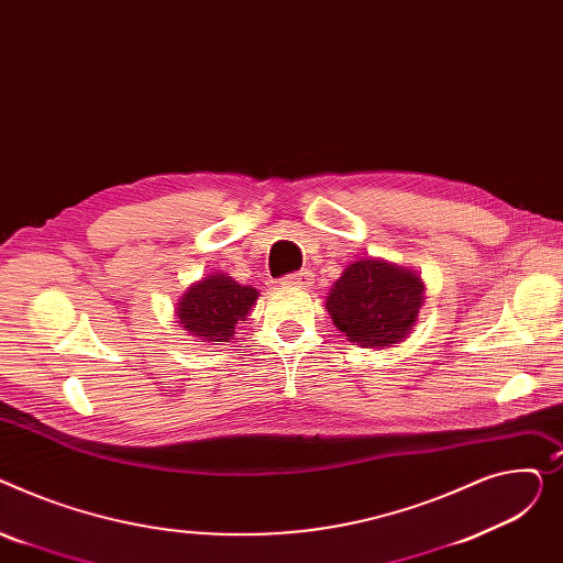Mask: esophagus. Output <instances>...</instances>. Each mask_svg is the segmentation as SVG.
<instances>
[{
    "label": "esophagus",
    "instance_id": "obj_1",
    "mask_svg": "<svg viewBox=\"0 0 563 563\" xmlns=\"http://www.w3.org/2000/svg\"><path fill=\"white\" fill-rule=\"evenodd\" d=\"M282 284L284 286H292V288H309L313 284V273L311 271H300V273L284 277Z\"/></svg>",
    "mask_w": 563,
    "mask_h": 563
}]
</instances>
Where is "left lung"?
<instances>
[{
  "mask_svg": "<svg viewBox=\"0 0 563 563\" xmlns=\"http://www.w3.org/2000/svg\"><path fill=\"white\" fill-rule=\"evenodd\" d=\"M422 305L424 282L416 271L363 256L329 288L324 309L350 343L386 350L413 334Z\"/></svg>",
  "mask_w": 563,
  "mask_h": 563,
  "instance_id": "1",
  "label": "left lung"
}]
</instances>
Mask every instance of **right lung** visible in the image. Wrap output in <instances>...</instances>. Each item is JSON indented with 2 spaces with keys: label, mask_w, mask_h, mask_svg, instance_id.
<instances>
[{
  "label": "right lung",
  "mask_w": 563,
  "mask_h": 563,
  "mask_svg": "<svg viewBox=\"0 0 563 563\" xmlns=\"http://www.w3.org/2000/svg\"><path fill=\"white\" fill-rule=\"evenodd\" d=\"M258 290L241 286L224 273H211L188 286L175 307L177 322L197 343L222 345L234 339V329L247 320Z\"/></svg>",
  "instance_id": "right-lung-1"
}]
</instances>
